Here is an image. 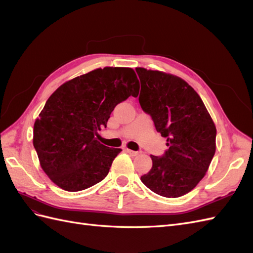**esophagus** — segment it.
Returning a JSON list of instances; mask_svg holds the SVG:
<instances>
[{"mask_svg": "<svg viewBox=\"0 0 253 253\" xmlns=\"http://www.w3.org/2000/svg\"><path fill=\"white\" fill-rule=\"evenodd\" d=\"M126 152L128 153L129 155H132V156H137V155L140 154V152H138V151H133V150H129V149H126Z\"/></svg>", "mask_w": 253, "mask_h": 253, "instance_id": "1", "label": "esophagus"}]
</instances>
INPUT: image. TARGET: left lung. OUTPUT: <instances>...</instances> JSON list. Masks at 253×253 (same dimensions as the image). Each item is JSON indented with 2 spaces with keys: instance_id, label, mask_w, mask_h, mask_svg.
<instances>
[{
  "instance_id": "left-lung-1",
  "label": "left lung",
  "mask_w": 253,
  "mask_h": 253,
  "mask_svg": "<svg viewBox=\"0 0 253 253\" xmlns=\"http://www.w3.org/2000/svg\"><path fill=\"white\" fill-rule=\"evenodd\" d=\"M136 72L141 109L166 137L168 147L163 156L151 155L152 169L140 179L158 195L182 196L208 171L215 153L216 127L201 97L185 80L142 67Z\"/></svg>"
}]
</instances>
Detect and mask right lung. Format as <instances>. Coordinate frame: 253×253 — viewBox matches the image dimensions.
Masks as SVG:
<instances>
[{
  "instance_id": "obj_1",
  "label": "right lung",
  "mask_w": 253,
  "mask_h": 253,
  "mask_svg": "<svg viewBox=\"0 0 253 253\" xmlns=\"http://www.w3.org/2000/svg\"><path fill=\"white\" fill-rule=\"evenodd\" d=\"M138 93L139 81L128 67L97 68L53 91L34 126V147L53 183L77 192L106 177L121 149L101 144L98 131L115 106Z\"/></svg>"
}]
</instances>
